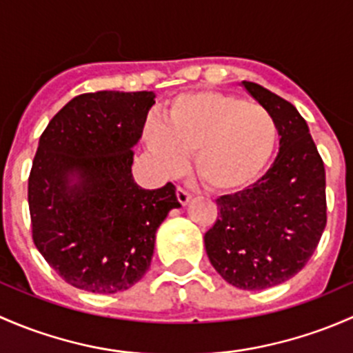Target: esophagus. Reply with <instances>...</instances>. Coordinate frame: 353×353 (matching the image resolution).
<instances>
[{
    "label": "esophagus",
    "mask_w": 353,
    "mask_h": 353,
    "mask_svg": "<svg viewBox=\"0 0 353 353\" xmlns=\"http://www.w3.org/2000/svg\"><path fill=\"white\" fill-rule=\"evenodd\" d=\"M176 197H178V202H180L181 205H187V203L190 202L192 194H190V192L185 190V188L178 187V188H176Z\"/></svg>",
    "instance_id": "34e87169"
}]
</instances>
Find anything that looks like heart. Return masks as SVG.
Listing matches in <instances>:
<instances>
[{
  "instance_id": "obj_1",
  "label": "heart",
  "mask_w": 353,
  "mask_h": 353,
  "mask_svg": "<svg viewBox=\"0 0 353 353\" xmlns=\"http://www.w3.org/2000/svg\"><path fill=\"white\" fill-rule=\"evenodd\" d=\"M146 143L166 173L183 168L194 152V170L212 190L248 187L265 170L277 144V125L265 107L217 92L176 97L166 122L146 125Z\"/></svg>"
}]
</instances>
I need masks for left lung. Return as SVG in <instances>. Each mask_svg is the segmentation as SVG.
Instances as JSON below:
<instances>
[{
	"label": "left lung",
	"instance_id": "obj_1",
	"mask_svg": "<svg viewBox=\"0 0 353 353\" xmlns=\"http://www.w3.org/2000/svg\"><path fill=\"white\" fill-rule=\"evenodd\" d=\"M241 86L274 117L279 154L252 187L217 199L219 217L203 243L224 281L263 290L303 270L318 246L326 226L325 165L292 103L258 83Z\"/></svg>",
	"mask_w": 353,
	"mask_h": 353
}]
</instances>
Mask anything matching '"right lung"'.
<instances>
[{"mask_svg": "<svg viewBox=\"0 0 353 353\" xmlns=\"http://www.w3.org/2000/svg\"><path fill=\"white\" fill-rule=\"evenodd\" d=\"M154 92L74 97L39 139L28 178L34 243L76 289L115 294L141 281L156 231L178 209L172 183L146 190L134 181V148Z\"/></svg>", "mask_w": 353, "mask_h": 353, "instance_id": "right-lung-1", "label": "right lung"}]
</instances>
